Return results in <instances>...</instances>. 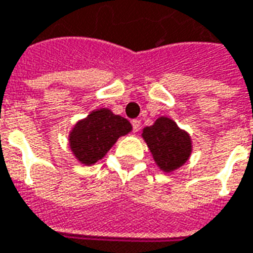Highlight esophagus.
Listing matches in <instances>:
<instances>
[{"label":"esophagus","instance_id":"esophagus-1","mask_svg":"<svg viewBox=\"0 0 253 253\" xmlns=\"http://www.w3.org/2000/svg\"><path fill=\"white\" fill-rule=\"evenodd\" d=\"M131 125H132V130H134V132H138V131H139V127H140L139 121L134 119V121L131 122Z\"/></svg>","mask_w":253,"mask_h":253}]
</instances>
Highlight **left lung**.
Segmentation results:
<instances>
[{"mask_svg":"<svg viewBox=\"0 0 253 253\" xmlns=\"http://www.w3.org/2000/svg\"><path fill=\"white\" fill-rule=\"evenodd\" d=\"M142 138L163 172H172L190 159L192 152L190 134L169 117H159L152 126L144 127Z\"/></svg>","mask_w":253,"mask_h":253,"instance_id":"left-lung-1","label":"left lung"}]
</instances>
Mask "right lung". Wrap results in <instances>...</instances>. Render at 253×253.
<instances>
[{"mask_svg": "<svg viewBox=\"0 0 253 253\" xmlns=\"http://www.w3.org/2000/svg\"><path fill=\"white\" fill-rule=\"evenodd\" d=\"M132 130L131 123L111 110L96 109L75 123L69 134L73 155L84 166L101 161L115 142Z\"/></svg>", "mask_w": 253, "mask_h": 253, "instance_id": "obj_1", "label": "right lung"}]
</instances>
